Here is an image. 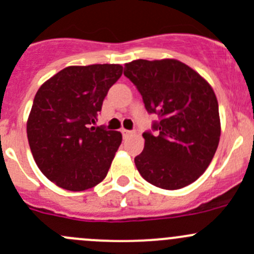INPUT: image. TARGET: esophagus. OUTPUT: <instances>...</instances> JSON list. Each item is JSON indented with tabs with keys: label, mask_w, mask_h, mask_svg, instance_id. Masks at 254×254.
<instances>
[{
	"label": "esophagus",
	"mask_w": 254,
	"mask_h": 254,
	"mask_svg": "<svg viewBox=\"0 0 254 254\" xmlns=\"http://www.w3.org/2000/svg\"><path fill=\"white\" fill-rule=\"evenodd\" d=\"M122 132H123V136H124V138H129L130 135H132L134 134V132L132 131H130V130H122Z\"/></svg>",
	"instance_id": "obj_1"
}]
</instances>
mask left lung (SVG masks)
I'll list each match as a JSON object with an SVG mask.
<instances>
[{"label":"left lung","instance_id":"8db88e82","mask_svg":"<svg viewBox=\"0 0 254 254\" xmlns=\"http://www.w3.org/2000/svg\"><path fill=\"white\" fill-rule=\"evenodd\" d=\"M124 75L143 96L148 113L158 114V134L144 132L135 158L141 177L158 188L175 190L195 182L212 162L220 138L217 96L209 82L175 59L134 60Z\"/></svg>","mask_w":254,"mask_h":254}]
</instances>
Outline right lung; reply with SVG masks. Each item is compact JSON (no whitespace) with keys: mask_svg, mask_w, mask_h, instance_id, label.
I'll list each match as a JSON object with an SVG mask.
<instances>
[{"mask_svg":"<svg viewBox=\"0 0 254 254\" xmlns=\"http://www.w3.org/2000/svg\"><path fill=\"white\" fill-rule=\"evenodd\" d=\"M122 73L119 64L67 66L37 90L27 119L28 144L42 174L60 188L86 190L108 174L123 135L91 125Z\"/></svg>","mask_w":254,"mask_h":254,"instance_id":"right-lung-1","label":"right lung"}]
</instances>
